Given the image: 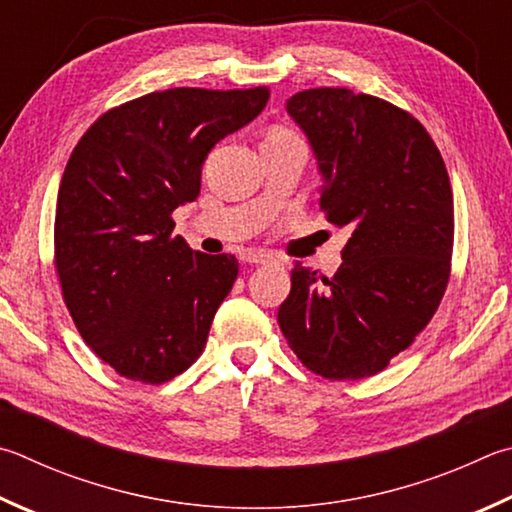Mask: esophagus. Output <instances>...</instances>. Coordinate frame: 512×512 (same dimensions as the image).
<instances>
[{
	"mask_svg": "<svg viewBox=\"0 0 512 512\" xmlns=\"http://www.w3.org/2000/svg\"><path fill=\"white\" fill-rule=\"evenodd\" d=\"M239 259L246 264H268L273 262V255L268 250H244Z\"/></svg>",
	"mask_w": 512,
	"mask_h": 512,
	"instance_id": "obj_1",
	"label": "esophagus"
}]
</instances>
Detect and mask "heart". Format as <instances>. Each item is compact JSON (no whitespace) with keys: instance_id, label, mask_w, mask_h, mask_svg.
<instances>
[{"instance_id":"obj_1","label":"heart","mask_w":512,"mask_h":512,"mask_svg":"<svg viewBox=\"0 0 512 512\" xmlns=\"http://www.w3.org/2000/svg\"><path fill=\"white\" fill-rule=\"evenodd\" d=\"M286 138H293V134L284 127H273L271 132L266 134V141H286Z\"/></svg>"}]
</instances>
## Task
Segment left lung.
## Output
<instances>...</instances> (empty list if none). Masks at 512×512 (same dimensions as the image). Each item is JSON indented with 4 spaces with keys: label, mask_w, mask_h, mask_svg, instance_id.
<instances>
[{
    "label": "left lung",
    "mask_w": 512,
    "mask_h": 512,
    "mask_svg": "<svg viewBox=\"0 0 512 512\" xmlns=\"http://www.w3.org/2000/svg\"><path fill=\"white\" fill-rule=\"evenodd\" d=\"M286 111L318 161L320 210L351 237L333 277L295 262L277 322L313 374L369 378L439 309L454 241L450 176L425 127L383 98L320 87L288 98Z\"/></svg>",
    "instance_id": "8db88e82"
}]
</instances>
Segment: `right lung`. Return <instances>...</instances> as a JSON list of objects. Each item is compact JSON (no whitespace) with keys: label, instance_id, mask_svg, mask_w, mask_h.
Segmentation results:
<instances>
[{"label":"right lung","instance_id":"1","mask_svg":"<svg viewBox=\"0 0 512 512\" xmlns=\"http://www.w3.org/2000/svg\"><path fill=\"white\" fill-rule=\"evenodd\" d=\"M271 91L176 87L109 109L80 138L55 206V271L91 351L116 374L161 385L206 347L237 280L235 255L174 235L221 138L262 114Z\"/></svg>","mask_w":512,"mask_h":512}]
</instances>
